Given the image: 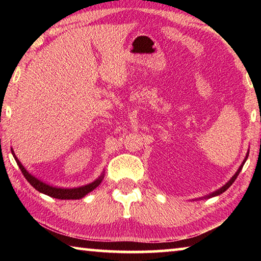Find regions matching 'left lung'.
<instances>
[{
	"instance_id": "left-lung-1",
	"label": "left lung",
	"mask_w": 261,
	"mask_h": 261,
	"mask_svg": "<svg viewBox=\"0 0 261 261\" xmlns=\"http://www.w3.org/2000/svg\"><path fill=\"white\" fill-rule=\"evenodd\" d=\"M247 156H249V152H247V154H246V156H245V159H244V161L242 162V165L240 166V168H238V170L236 171V174L232 176V177L230 178V180H229L228 183H226L223 185L222 188H220L219 190H216L215 192H213V193H211V194H208V196H206V198H212V197H215V196H219V194H221V193H223L224 191H226V190H228V188L230 187V185L235 182V179L237 178V176L240 175V173H241V170H242V168H243V166H244V163H245V161H246V159H247Z\"/></svg>"
}]
</instances>
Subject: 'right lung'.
Instances as JSON below:
<instances>
[{
  "label": "right lung",
  "mask_w": 261,
  "mask_h": 261,
  "mask_svg": "<svg viewBox=\"0 0 261 261\" xmlns=\"http://www.w3.org/2000/svg\"><path fill=\"white\" fill-rule=\"evenodd\" d=\"M11 153H12V155H14L17 165H18V167H19V169L21 170V173H23L24 177L28 179V182L31 185H32V187L35 190H38L39 192L45 193V194H47V196L53 197V198H56V199H81V198L85 197L87 193L93 191L95 188H98V185L101 182H102L103 173L98 179H95L94 182H92V183L87 184V185H83V187H79V188L62 189V188L53 187V185H49V184H47L45 182H42V180L38 179L37 177H35V176L31 175L29 171L25 169L24 166L21 165L20 161L18 160V158L15 155V153H14V151H12V148H11Z\"/></svg>",
  "instance_id": "add662e5"
}]
</instances>
